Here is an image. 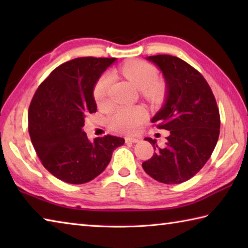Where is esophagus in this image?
I'll list each match as a JSON object with an SVG mask.
<instances>
[{
	"label": "esophagus",
	"instance_id": "obj_1",
	"mask_svg": "<svg viewBox=\"0 0 248 248\" xmlns=\"http://www.w3.org/2000/svg\"><path fill=\"white\" fill-rule=\"evenodd\" d=\"M125 142L127 143H138V142H140V138H125Z\"/></svg>",
	"mask_w": 248,
	"mask_h": 248
}]
</instances>
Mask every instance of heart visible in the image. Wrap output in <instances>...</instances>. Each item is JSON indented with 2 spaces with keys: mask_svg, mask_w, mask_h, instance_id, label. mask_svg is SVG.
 I'll return each mask as SVG.
<instances>
[{
  "mask_svg": "<svg viewBox=\"0 0 248 248\" xmlns=\"http://www.w3.org/2000/svg\"><path fill=\"white\" fill-rule=\"evenodd\" d=\"M125 78H128L138 90L150 100L159 98L163 92V85L155 79L157 78V71L153 65L144 61H131L121 68ZM112 82V75L105 73L100 77L94 86V99L98 106H104L108 102L109 89ZM145 118V110L142 107H119L108 117V124L117 131L133 133L139 129Z\"/></svg>",
  "mask_w": 248,
  "mask_h": 248,
  "instance_id": "obj_1",
  "label": "heart"
}]
</instances>
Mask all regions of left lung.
<instances>
[{"label":"left lung","instance_id":"1","mask_svg":"<svg viewBox=\"0 0 248 248\" xmlns=\"http://www.w3.org/2000/svg\"><path fill=\"white\" fill-rule=\"evenodd\" d=\"M165 79L164 104L151 121L170 131L164 148L156 140L154 155L142 163L145 173L163 184H180L202 169L220 134V114L209 84L187 62L169 54L146 57Z\"/></svg>","mask_w":248,"mask_h":248}]
</instances>
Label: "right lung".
<instances>
[{"mask_svg": "<svg viewBox=\"0 0 248 248\" xmlns=\"http://www.w3.org/2000/svg\"><path fill=\"white\" fill-rule=\"evenodd\" d=\"M115 58H77L54 69L40 84L28 110L31 143L45 169L68 184H85L102 174L124 138L90 141L87 114L97 110L94 86Z\"/></svg>", "mask_w": 248, "mask_h": 248, "instance_id": "add662e5", "label": "right lung"}]
</instances>
